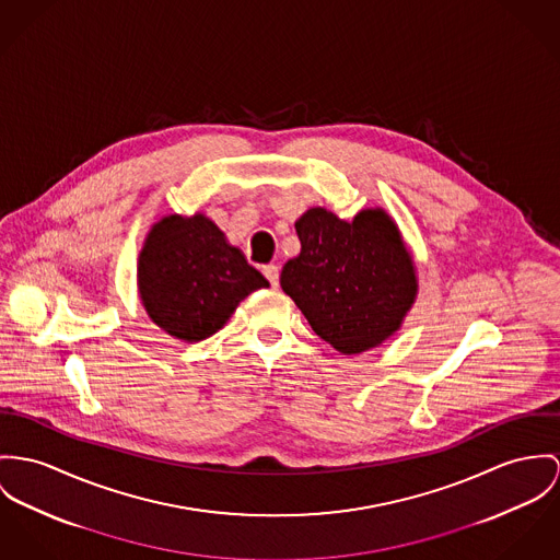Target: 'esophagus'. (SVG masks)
Here are the masks:
<instances>
[{"mask_svg":"<svg viewBox=\"0 0 560 560\" xmlns=\"http://www.w3.org/2000/svg\"><path fill=\"white\" fill-rule=\"evenodd\" d=\"M261 272H264V277L270 281V285H277V283H279V266H277V264H266V266L261 268Z\"/></svg>","mask_w":560,"mask_h":560,"instance_id":"34e87169","label":"esophagus"}]
</instances>
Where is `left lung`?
Instances as JSON below:
<instances>
[{
  "label": "left lung",
  "instance_id": "obj_1",
  "mask_svg": "<svg viewBox=\"0 0 560 560\" xmlns=\"http://www.w3.org/2000/svg\"><path fill=\"white\" fill-rule=\"evenodd\" d=\"M301 254L281 270V288L313 332L341 353H360L394 335L418 281L394 221L366 209L343 221L308 209L296 221Z\"/></svg>",
  "mask_w": 560,
  "mask_h": 560
}]
</instances>
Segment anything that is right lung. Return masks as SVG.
<instances>
[{"label": "right lung", "mask_w": 560, "mask_h": 560, "mask_svg": "<svg viewBox=\"0 0 560 560\" xmlns=\"http://www.w3.org/2000/svg\"><path fill=\"white\" fill-rule=\"evenodd\" d=\"M140 299L174 339L198 343L215 335L238 302L268 281L205 215L164 217L138 259Z\"/></svg>", "instance_id": "obj_1"}]
</instances>
